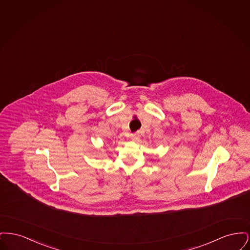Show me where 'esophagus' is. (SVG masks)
I'll return each instance as SVG.
<instances>
[{"instance_id":"1","label":"esophagus","mask_w":250,"mask_h":250,"mask_svg":"<svg viewBox=\"0 0 250 250\" xmlns=\"http://www.w3.org/2000/svg\"><path fill=\"white\" fill-rule=\"evenodd\" d=\"M131 140L132 141H138L140 139V135L139 133H134V134H131Z\"/></svg>"}]
</instances>
